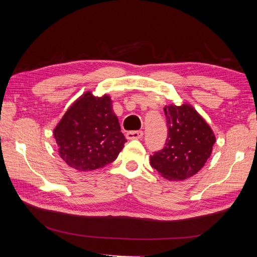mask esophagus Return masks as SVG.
Instances as JSON below:
<instances>
[{
  "label": "esophagus",
  "mask_w": 257,
  "mask_h": 257,
  "mask_svg": "<svg viewBox=\"0 0 257 257\" xmlns=\"http://www.w3.org/2000/svg\"><path fill=\"white\" fill-rule=\"evenodd\" d=\"M143 135L144 134L141 130H135V132H128L125 134V137H127V139H141Z\"/></svg>",
  "instance_id": "obj_1"
}]
</instances>
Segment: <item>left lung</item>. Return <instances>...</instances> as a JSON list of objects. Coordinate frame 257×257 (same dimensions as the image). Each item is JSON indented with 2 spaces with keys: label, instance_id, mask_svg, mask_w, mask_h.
<instances>
[{
  "label": "left lung",
  "instance_id": "8db88e82",
  "mask_svg": "<svg viewBox=\"0 0 257 257\" xmlns=\"http://www.w3.org/2000/svg\"><path fill=\"white\" fill-rule=\"evenodd\" d=\"M168 138L163 150L151 156L150 162L161 176L179 181L193 177L211 156L215 135L193 105L164 106Z\"/></svg>",
  "mask_w": 257,
  "mask_h": 257
}]
</instances>
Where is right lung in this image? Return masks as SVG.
Returning <instances> with one entry per match:
<instances>
[{"label":"right lung","instance_id":"right-lung-1","mask_svg":"<svg viewBox=\"0 0 257 257\" xmlns=\"http://www.w3.org/2000/svg\"><path fill=\"white\" fill-rule=\"evenodd\" d=\"M58 152L69 167L79 172L105 167L124 147L118 116L107 94L90 90L73 102L53 130Z\"/></svg>","mask_w":257,"mask_h":257}]
</instances>
